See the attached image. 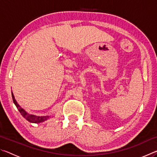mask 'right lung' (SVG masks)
<instances>
[{"mask_svg":"<svg viewBox=\"0 0 157 157\" xmlns=\"http://www.w3.org/2000/svg\"><path fill=\"white\" fill-rule=\"evenodd\" d=\"M12 97L13 99V102H14V105H16V107L18 109V110L19 111V112L21 113V115L23 116V118H25L26 120L30 122V123H43V122L47 121L48 119L50 116H35L33 115V114H30L28 113L25 109L21 107V106L18 104L17 100H15V98L14 96V94L12 91Z\"/></svg>","mask_w":157,"mask_h":157,"instance_id":"obj_1","label":"right lung"}]
</instances>
